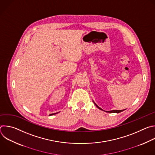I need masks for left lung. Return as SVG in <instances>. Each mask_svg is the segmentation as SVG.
I'll list each match as a JSON object with an SVG mask.
<instances>
[{
  "label": "left lung",
  "mask_w": 155,
  "mask_h": 155,
  "mask_svg": "<svg viewBox=\"0 0 155 155\" xmlns=\"http://www.w3.org/2000/svg\"><path fill=\"white\" fill-rule=\"evenodd\" d=\"M94 104L96 105V106L99 108V109H100V110H103L101 108H100L97 104H96V103H94ZM103 111H104V112H108V113H120V112H123V111H124V110H110V111H105V110H103Z\"/></svg>",
  "instance_id": "1"
}]
</instances>
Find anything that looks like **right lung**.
Listing matches in <instances>:
<instances>
[{
  "label": "right lung",
  "mask_w": 155,
  "mask_h": 155,
  "mask_svg": "<svg viewBox=\"0 0 155 155\" xmlns=\"http://www.w3.org/2000/svg\"><path fill=\"white\" fill-rule=\"evenodd\" d=\"M58 112H57V113H54V114H50V115H55V114H58Z\"/></svg>",
  "instance_id": "obj_1"
}]
</instances>
